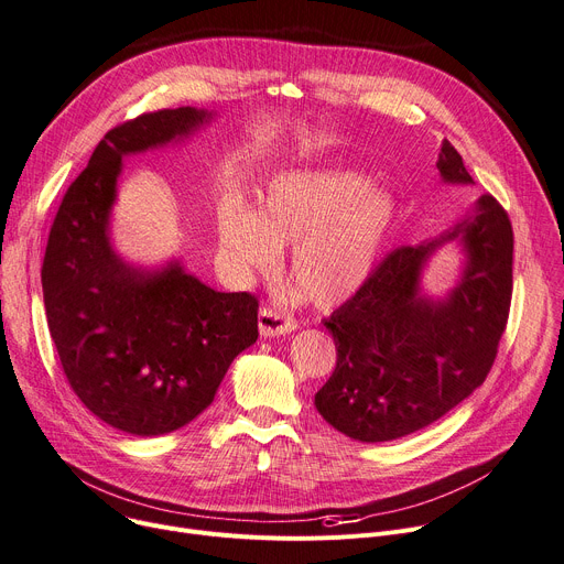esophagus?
<instances>
[{
    "instance_id": "34e87169",
    "label": "esophagus",
    "mask_w": 564,
    "mask_h": 564,
    "mask_svg": "<svg viewBox=\"0 0 564 564\" xmlns=\"http://www.w3.org/2000/svg\"><path fill=\"white\" fill-rule=\"evenodd\" d=\"M258 328H260V335L274 337V335L292 333L296 328V322L290 315H285L283 311L262 306L258 313Z\"/></svg>"
}]
</instances>
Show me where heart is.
<instances>
[{"label": "heart", "instance_id": "b5f03b06", "mask_svg": "<svg viewBox=\"0 0 564 564\" xmlns=\"http://www.w3.org/2000/svg\"><path fill=\"white\" fill-rule=\"evenodd\" d=\"M349 172L274 178L253 215L240 202L219 210V240L242 270H270L292 242L290 276L315 304H335L369 276L392 217L390 197Z\"/></svg>", "mask_w": 564, "mask_h": 564}]
</instances>
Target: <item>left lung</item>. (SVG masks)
Listing matches in <instances>:
<instances>
[{
	"mask_svg": "<svg viewBox=\"0 0 564 564\" xmlns=\"http://www.w3.org/2000/svg\"><path fill=\"white\" fill-rule=\"evenodd\" d=\"M437 170L448 183H474L448 140ZM456 237L468 251L466 274L444 303H431L419 294L421 268ZM512 245L508 213L482 195L440 238L403 245L373 265L356 294L324 319L337 362L315 394L319 415L351 440L388 442L467 399L490 373L508 324Z\"/></svg>",
	"mask_w": 564,
	"mask_h": 564,
	"instance_id": "1",
	"label": "left lung"
}]
</instances>
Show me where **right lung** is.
I'll list each match as a JSON object with an SVG mask.
<instances>
[{"instance_id": "1", "label": "right lung", "mask_w": 564, "mask_h": 564, "mask_svg": "<svg viewBox=\"0 0 564 564\" xmlns=\"http://www.w3.org/2000/svg\"><path fill=\"white\" fill-rule=\"evenodd\" d=\"M206 118L181 106L110 129L67 187L45 249L43 296L65 379L93 415L131 435L193 422L258 340L251 292H217L178 262L140 272L108 242L122 156L187 135Z\"/></svg>"}]
</instances>
